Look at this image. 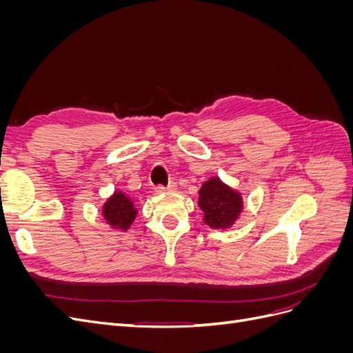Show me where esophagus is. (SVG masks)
I'll return each instance as SVG.
<instances>
[{
  "label": "esophagus",
  "instance_id": "esophagus-1",
  "mask_svg": "<svg viewBox=\"0 0 353 353\" xmlns=\"http://www.w3.org/2000/svg\"><path fill=\"white\" fill-rule=\"evenodd\" d=\"M175 190H176V184L175 183H170L168 187H163V185L154 187L156 193H166V191H175Z\"/></svg>",
  "mask_w": 353,
  "mask_h": 353
}]
</instances>
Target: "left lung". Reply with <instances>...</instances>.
I'll return each mask as SVG.
<instances>
[{
    "label": "left lung",
    "instance_id": "8db88e82",
    "mask_svg": "<svg viewBox=\"0 0 353 353\" xmlns=\"http://www.w3.org/2000/svg\"><path fill=\"white\" fill-rule=\"evenodd\" d=\"M199 208L203 212V222L208 227L228 230L241 215L243 196L219 176H212L203 183L199 191Z\"/></svg>",
    "mask_w": 353,
    "mask_h": 353
}]
</instances>
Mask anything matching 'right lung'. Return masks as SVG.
Here are the masks:
<instances>
[{"label":"right lung","mask_w":353,"mask_h":353,"mask_svg":"<svg viewBox=\"0 0 353 353\" xmlns=\"http://www.w3.org/2000/svg\"><path fill=\"white\" fill-rule=\"evenodd\" d=\"M138 209L135 208L131 197H128L123 191L116 190L114 193L105 200L103 205L101 215L109 223L112 230L126 231L134 223Z\"/></svg>","instance_id":"add662e5"}]
</instances>
